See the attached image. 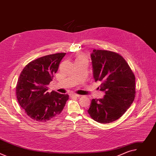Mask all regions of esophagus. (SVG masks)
<instances>
[{
    "instance_id": "34e87169",
    "label": "esophagus",
    "mask_w": 156,
    "mask_h": 156,
    "mask_svg": "<svg viewBox=\"0 0 156 156\" xmlns=\"http://www.w3.org/2000/svg\"><path fill=\"white\" fill-rule=\"evenodd\" d=\"M70 96L71 98H78V97H80V95L76 94H70Z\"/></svg>"
}]
</instances>
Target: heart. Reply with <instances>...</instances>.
Wrapping results in <instances>:
<instances>
[{
    "label": "heart",
    "mask_w": 156,
    "mask_h": 156,
    "mask_svg": "<svg viewBox=\"0 0 156 156\" xmlns=\"http://www.w3.org/2000/svg\"><path fill=\"white\" fill-rule=\"evenodd\" d=\"M79 58H78V59H79Z\"/></svg>",
    "instance_id": "b5f03b06"
}]
</instances>
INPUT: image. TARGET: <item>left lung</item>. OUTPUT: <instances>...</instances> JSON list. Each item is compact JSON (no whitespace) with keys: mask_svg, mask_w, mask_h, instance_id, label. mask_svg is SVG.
Returning <instances> with one entry per match:
<instances>
[{"mask_svg":"<svg viewBox=\"0 0 156 156\" xmlns=\"http://www.w3.org/2000/svg\"><path fill=\"white\" fill-rule=\"evenodd\" d=\"M91 57L93 78L102 82L100 91L105 94L92 99L87 112L99 123H111L120 118L134 101L135 77L125 60L115 52L94 49Z\"/></svg>","mask_w":156,"mask_h":156,"instance_id":"1","label":"left lung"}]
</instances>
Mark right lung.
I'll list each match as a JSON object with an SVG mask.
<instances>
[{"mask_svg":"<svg viewBox=\"0 0 156 156\" xmlns=\"http://www.w3.org/2000/svg\"><path fill=\"white\" fill-rule=\"evenodd\" d=\"M66 53L48 55L30 62L21 72L16 86L18 102L31 119L46 122L59 115L68 94L48 91L50 82Z\"/></svg>","mask_w":156,"mask_h":156,"instance_id":"right-lung-1","label":"right lung"}]
</instances>
